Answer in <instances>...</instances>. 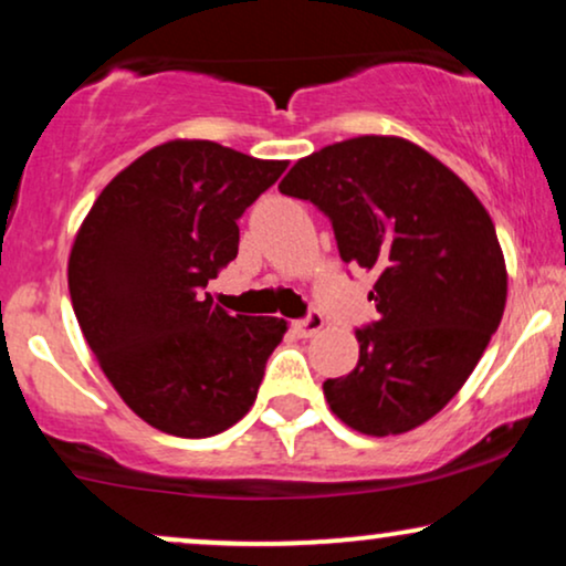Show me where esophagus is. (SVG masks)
Instances as JSON below:
<instances>
[{
  "mask_svg": "<svg viewBox=\"0 0 566 566\" xmlns=\"http://www.w3.org/2000/svg\"><path fill=\"white\" fill-rule=\"evenodd\" d=\"M322 329H324V316L318 311H311L305 318L292 322V332H295L297 337H313V335H318Z\"/></svg>",
  "mask_w": 566,
  "mask_h": 566,
  "instance_id": "obj_1",
  "label": "esophagus"
}]
</instances>
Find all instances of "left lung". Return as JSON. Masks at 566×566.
Masks as SVG:
<instances>
[{"label":"left lung","mask_w":566,"mask_h":566,"mask_svg":"<svg viewBox=\"0 0 566 566\" xmlns=\"http://www.w3.org/2000/svg\"><path fill=\"white\" fill-rule=\"evenodd\" d=\"M279 192L332 221L339 258L377 274L379 318L324 398L353 430L387 438L432 419L474 371L506 308V263L472 189L400 136H356L297 160Z\"/></svg>","instance_id":"obj_1"}]
</instances>
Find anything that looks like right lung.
Instances as JSON below:
<instances>
[{
  "label": "right lung",
  "instance_id": "1",
  "mask_svg": "<svg viewBox=\"0 0 566 566\" xmlns=\"http://www.w3.org/2000/svg\"><path fill=\"white\" fill-rule=\"evenodd\" d=\"M287 160L174 139L102 189L67 261L73 311L124 403L155 430L210 438L255 403L287 322L231 316L206 292L237 258L240 216Z\"/></svg>",
  "mask_w": 566,
  "mask_h": 566
}]
</instances>
